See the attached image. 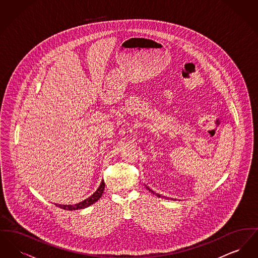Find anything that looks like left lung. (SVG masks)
I'll use <instances>...</instances> for the list:
<instances>
[{"label":"left lung","instance_id":"8db88e82","mask_svg":"<svg viewBox=\"0 0 258 258\" xmlns=\"http://www.w3.org/2000/svg\"><path fill=\"white\" fill-rule=\"evenodd\" d=\"M148 189H149V190H150V191H151V192H153V194H154V191H153V190H151V189H150V188H149V187H148ZM156 195H157V197H160V195H158V194H156ZM165 198H166V197H165Z\"/></svg>","mask_w":258,"mask_h":258}]
</instances>
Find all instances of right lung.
<instances>
[{"instance_id": "right-lung-1", "label": "right lung", "mask_w": 258, "mask_h": 258, "mask_svg": "<svg viewBox=\"0 0 258 258\" xmlns=\"http://www.w3.org/2000/svg\"><path fill=\"white\" fill-rule=\"evenodd\" d=\"M104 181L102 180L101 181V184L98 186V189L96 190V192H94L93 196H91L90 197H88L85 200H83L82 202H79L75 205H57L58 207H60L61 209H64V210H79V209H84L86 207H89L90 205L94 204L95 202H97L98 199L101 197L102 194H103V190H104Z\"/></svg>"}]
</instances>
